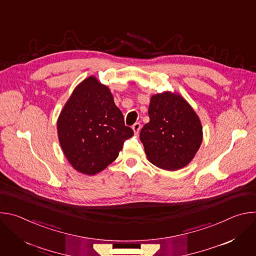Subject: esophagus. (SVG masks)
I'll return each mask as SVG.
<instances>
[{"instance_id": "34e87169", "label": "esophagus", "mask_w": 256, "mask_h": 256, "mask_svg": "<svg viewBox=\"0 0 256 256\" xmlns=\"http://www.w3.org/2000/svg\"><path fill=\"white\" fill-rule=\"evenodd\" d=\"M132 130L134 132V134H138V132L140 130V122H136L134 126H132Z\"/></svg>"}]
</instances>
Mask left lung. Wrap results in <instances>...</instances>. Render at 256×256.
I'll return each instance as SVG.
<instances>
[{
    "mask_svg": "<svg viewBox=\"0 0 256 256\" xmlns=\"http://www.w3.org/2000/svg\"><path fill=\"white\" fill-rule=\"evenodd\" d=\"M150 122L140 134L148 160L165 170L186 166L202 140L200 120L188 102L169 91L151 97Z\"/></svg>",
    "mask_w": 256,
    "mask_h": 256,
    "instance_id": "8db88e82",
    "label": "left lung"
}]
</instances>
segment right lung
<instances>
[{"instance_id":"right-lung-1","label":"right lung","mask_w":256,"mask_h":256,"mask_svg":"<svg viewBox=\"0 0 256 256\" xmlns=\"http://www.w3.org/2000/svg\"><path fill=\"white\" fill-rule=\"evenodd\" d=\"M62 150L77 171L94 175L112 164L134 132L105 85L91 76L81 82L58 120Z\"/></svg>"}]
</instances>
